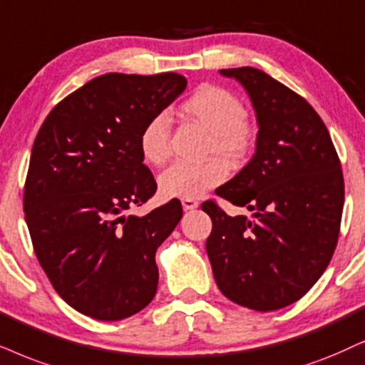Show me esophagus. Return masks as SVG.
<instances>
[{
	"mask_svg": "<svg viewBox=\"0 0 365 365\" xmlns=\"http://www.w3.org/2000/svg\"><path fill=\"white\" fill-rule=\"evenodd\" d=\"M182 207L185 210H193V209H197V207H198V202L197 200H192V198H183Z\"/></svg>",
	"mask_w": 365,
	"mask_h": 365,
	"instance_id": "obj_1",
	"label": "esophagus"
}]
</instances>
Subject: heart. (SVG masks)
I'll return each mask as SVG.
<instances>
[{
    "instance_id": "heart-1",
    "label": "heart",
    "mask_w": 365,
    "mask_h": 365,
    "mask_svg": "<svg viewBox=\"0 0 365 365\" xmlns=\"http://www.w3.org/2000/svg\"><path fill=\"white\" fill-rule=\"evenodd\" d=\"M182 114L209 133L207 153L227 161H239L249 146L247 110L232 92L217 86H200L183 101ZM140 153L145 161L160 167L170 155V121L156 114L140 135ZM227 168L220 160L202 165L175 163L158 177V190L165 198H198L224 182Z\"/></svg>"
}]
</instances>
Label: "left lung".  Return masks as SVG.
I'll return each mask as SVG.
<instances>
[{
    "mask_svg": "<svg viewBox=\"0 0 365 365\" xmlns=\"http://www.w3.org/2000/svg\"><path fill=\"white\" fill-rule=\"evenodd\" d=\"M256 113V153L215 193L252 212L230 217L214 202L205 249L224 297L256 312L298 302L324 274L339 239L344 177L329 129L297 92L255 67L222 68Z\"/></svg>",
    "mask_w": 365,
    "mask_h": 365,
    "instance_id": "left-lung-1",
    "label": "left lung"
}]
</instances>
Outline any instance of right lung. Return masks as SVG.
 <instances>
[{
  "instance_id": "right-lung-1",
  "label": "right lung",
  "mask_w": 365,
  "mask_h": 365,
  "mask_svg": "<svg viewBox=\"0 0 365 365\" xmlns=\"http://www.w3.org/2000/svg\"><path fill=\"white\" fill-rule=\"evenodd\" d=\"M185 89L173 72L104 73L60 101L35 138L23 197L35 255L55 292L96 320L135 315L156 293L155 252L182 204L124 210L156 192L141 129Z\"/></svg>"
}]
</instances>
